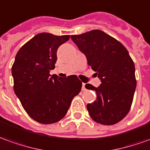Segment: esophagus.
Masks as SVG:
<instances>
[{"label": "esophagus", "instance_id": "obj_1", "mask_svg": "<svg viewBox=\"0 0 150 150\" xmlns=\"http://www.w3.org/2000/svg\"><path fill=\"white\" fill-rule=\"evenodd\" d=\"M86 88H85V83H83V86H82V90L83 91H84V90H85Z\"/></svg>", "mask_w": 150, "mask_h": 150}]
</instances>
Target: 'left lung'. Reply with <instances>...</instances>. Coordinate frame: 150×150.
Returning a JSON list of instances; mask_svg holds the SVG:
<instances>
[{"label": "left lung", "mask_w": 150, "mask_h": 150, "mask_svg": "<svg viewBox=\"0 0 150 150\" xmlns=\"http://www.w3.org/2000/svg\"><path fill=\"white\" fill-rule=\"evenodd\" d=\"M71 40L101 82L98 88L85 85L97 93V100L87 105L91 118L103 125L119 122L128 114L137 87L135 65L128 51L100 30L73 35Z\"/></svg>", "instance_id": "1"}]
</instances>
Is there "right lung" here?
I'll return each instance as SVG.
<instances>
[{
  "mask_svg": "<svg viewBox=\"0 0 150 150\" xmlns=\"http://www.w3.org/2000/svg\"><path fill=\"white\" fill-rule=\"evenodd\" d=\"M70 35L40 33L17 53L12 67L13 90L28 115L36 122H58L67 113L82 82L76 75L59 78L50 75L55 68L58 47Z\"/></svg>",
  "mask_w": 150,
  "mask_h": 150,
  "instance_id": "1",
  "label": "right lung"
}]
</instances>
